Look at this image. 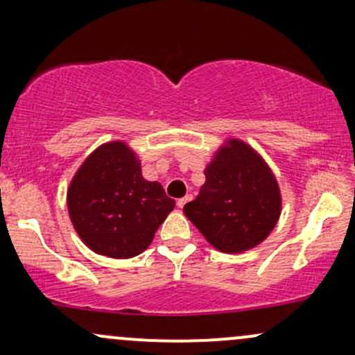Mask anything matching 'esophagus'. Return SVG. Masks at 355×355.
Returning a JSON list of instances; mask_svg holds the SVG:
<instances>
[{
	"label": "esophagus",
	"mask_w": 355,
	"mask_h": 355,
	"mask_svg": "<svg viewBox=\"0 0 355 355\" xmlns=\"http://www.w3.org/2000/svg\"><path fill=\"white\" fill-rule=\"evenodd\" d=\"M190 200H191V195H187V197H183V198H180V200H177L178 209H183V207H185Z\"/></svg>",
	"instance_id": "obj_1"
}]
</instances>
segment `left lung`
Wrapping results in <instances>:
<instances>
[{"instance_id": "left-lung-1", "label": "left lung", "mask_w": 355, "mask_h": 355, "mask_svg": "<svg viewBox=\"0 0 355 355\" xmlns=\"http://www.w3.org/2000/svg\"><path fill=\"white\" fill-rule=\"evenodd\" d=\"M282 211L279 183L262 157L229 138L205 168V183L183 207L187 218L210 245L240 254L263 242Z\"/></svg>"}]
</instances>
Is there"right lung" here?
I'll use <instances>...</instances> for the list:
<instances>
[{"instance_id": "1", "label": "right lung", "mask_w": 355, "mask_h": 355, "mask_svg": "<svg viewBox=\"0 0 355 355\" xmlns=\"http://www.w3.org/2000/svg\"><path fill=\"white\" fill-rule=\"evenodd\" d=\"M67 203L85 245L112 259L146 250L175 207L160 183L145 180L137 153L125 141H108L88 155L71 178Z\"/></svg>"}]
</instances>
